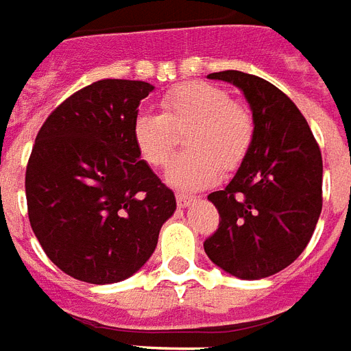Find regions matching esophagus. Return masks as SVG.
Returning a JSON list of instances; mask_svg holds the SVG:
<instances>
[{
	"label": "esophagus",
	"mask_w": 351,
	"mask_h": 351,
	"mask_svg": "<svg viewBox=\"0 0 351 351\" xmlns=\"http://www.w3.org/2000/svg\"><path fill=\"white\" fill-rule=\"evenodd\" d=\"M194 200H196V198H194L193 194H186V193L176 194V202H178L179 207H189Z\"/></svg>",
	"instance_id": "esophagus-1"
}]
</instances>
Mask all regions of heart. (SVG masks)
I'll return each mask as SVG.
<instances>
[{
  "instance_id": "1",
  "label": "heart",
  "mask_w": 351,
  "mask_h": 351,
  "mask_svg": "<svg viewBox=\"0 0 351 351\" xmlns=\"http://www.w3.org/2000/svg\"><path fill=\"white\" fill-rule=\"evenodd\" d=\"M160 114L138 112L132 140L138 155L151 168H165L178 147L181 153L166 172V181L181 189L211 185L222 170H235L254 140V117L243 102L234 101L221 86L209 82L179 84L158 102Z\"/></svg>"
}]
</instances>
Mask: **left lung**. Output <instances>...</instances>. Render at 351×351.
I'll return each instance as SVG.
<instances>
[{
  "label": "left lung",
  "instance_id": "obj_1",
  "mask_svg": "<svg viewBox=\"0 0 351 351\" xmlns=\"http://www.w3.org/2000/svg\"><path fill=\"white\" fill-rule=\"evenodd\" d=\"M209 78L245 93L254 140L226 189L207 196L221 221L204 250L234 277H271L288 267L314 234L322 213V151L298 106L271 82L241 71Z\"/></svg>",
  "mask_w": 351,
  "mask_h": 351
}]
</instances>
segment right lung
<instances>
[{
	"mask_svg": "<svg viewBox=\"0 0 351 351\" xmlns=\"http://www.w3.org/2000/svg\"><path fill=\"white\" fill-rule=\"evenodd\" d=\"M153 91L93 82L43 123L25 168L33 234L63 273L89 284L134 275L157 247L176 196L138 155L132 121Z\"/></svg>",
	"mask_w": 351,
	"mask_h": 351,
	"instance_id": "1",
	"label": "right lung"
}]
</instances>
